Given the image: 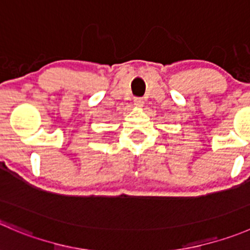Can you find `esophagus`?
<instances>
[{"label": "esophagus", "instance_id": "34e87169", "mask_svg": "<svg viewBox=\"0 0 250 250\" xmlns=\"http://www.w3.org/2000/svg\"><path fill=\"white\" fill-rule=\"evenodd\" d=\"M134 105H135V107H143V105H144V100L140 98L134 99Z\"/></svg>", "mask_w": 250, "mask_h": 250}]
</instances>
